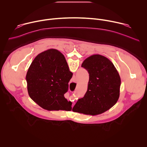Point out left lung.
<instances>
[{
    "instance_id": "obj_1",
    "label": "left lung",
    "mask_w": 147,
    "mask_h": 147,
    "mask_svg": "<svg viewBox=\"0 0 147 147\" xmlns=\"http://www.w3.org/2000/svg\"><path fill=\"white\" fill-rule=\"evenodd\" d=\"M54 51L50 49L38 55H49ZM81 67L89 73L88 89L72 111L92 116L107 111L117 102L120 95L121 80L116 67L109 59L100 55L87 57Z\"/></svg>"
}]
</instances>
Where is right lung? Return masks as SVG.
Here are the masks:
<instances>
[{"label": "right lung", "instance_id": "1", "mask_svg": "<svg viewBox=\"0 0 147 147\" xmlns=\"http://www.w3.org/2000/svg\"><path fill=\"white\" fill-rule=\"evenodd\" d=\"M72 76L64 55L59 51L55 49L49 55H37L26 75L29 96L45 109L70 111L72 103L64 94Z\"/></svg>", "mask_w": 147, "mask_h": 147}]
</instances>
